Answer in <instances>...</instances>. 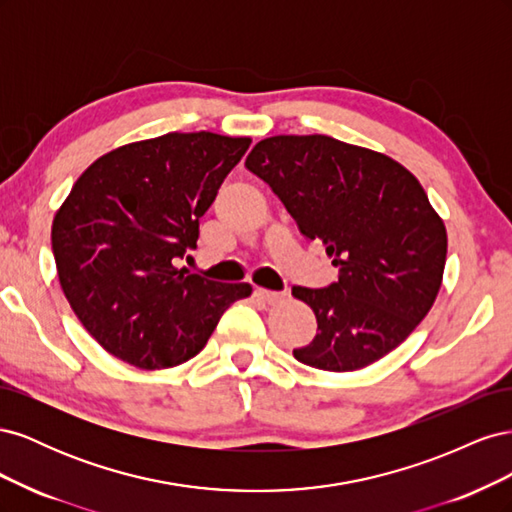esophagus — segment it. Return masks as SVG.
Masks as SVG:
<instances>
[{"label":"esophagus","instance_id":"esophagus-1","mask_svg":"<svg viewBox=\"0 0 512 512\" xmlns=\"http://www.w3.org/2000/svg\"><path fill=\"white\" fill-rule=\"evenodd\" d=\"M254 294H256L258 299H262V301L269 303V305L280 303L286 297V292H273V290H265V288H256Z\"/></svg>","mask_w":512,"mask_h":512}]
</instances>
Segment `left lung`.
Wrapping results in <instances>:
<instances>
[{
	"label": "left lung",
	"instance_id": "obj_1",
	"mask_svg": "<svg viewBox=\"0 0 512 512\" xmlns=\"http://www.w3.org/2000/svg\"><path fill=\"white\" fill-rule=\"evenodd\" d=\"M245 166L339 269L327 288H292L318 320L316 337L292 350L294 359L354 371L395 350L442 286L446 228L423 185L384 153L322 134L265 138Z\"/></svg>",
	"mask_w": 512,
	"mask_h": 512
}]
</instances>
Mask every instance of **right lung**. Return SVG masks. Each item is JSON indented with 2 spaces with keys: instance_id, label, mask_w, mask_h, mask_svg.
Masks as SVG:
<instances>
[{
  "instance_id": "right-lung-1",
  "label": "right lung",
  "mask_w": 512,
  "mask_h": 512,
  "mask_svg": "<svg viewBox=\"0 0 512 512\" xmlns=\"http://www.w3.org/2000/svg\"><path fill=\"white\" fill-rule=\"evenodd\" d=\"M250 143L168 132L108 151L76 179L55 213L53 256L72 312L108 354L141 369L181 365L250 297V284L177 267Z\"/></svg>"
}]
</instances>
